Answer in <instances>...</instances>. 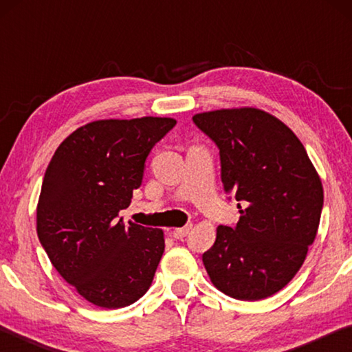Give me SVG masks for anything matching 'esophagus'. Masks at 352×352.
Returning <instances> with one entry per match:
<instances>
[{
    "instance_id": "esophagus-1",
    "label": "esophagus",
    "mask_w": 352,
    "mask_h": 352,
    "mask_svg": "<svg viewBox=\"0 0 352 352\" xmlns=\"http://www.w3.org/2000/svg\"><path fill=\"white\" fill-rule=\"evenodd\" d=\"M190 228H192V225H186V226H183V228L174 230L170 234H172V237H175V239H183V237H186L189 234Z\"/></svg>"
}]
</instances>
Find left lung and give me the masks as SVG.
Masks as SVG:
<instances>
[{
	"label": "left lung",
	"mask_w": 352,
	"mask_h": 352,
	"mask_svg": "<svg viewBox=\"0 0 352 352\" xmlns=\"http://www.w3.org/2000/svg\"><path fill=\"white\" fill-rule=\"evenodd\" d=\"M192 121L219 147L223 188L241 208L234 228L217 226L205 269L225 295L264 300L292 281L314 243L321 180L301 141L270 113L222 109Z\"/></svg>",
	"instance_id": "obj_1"
}]
</instances>
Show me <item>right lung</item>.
<instances>
[{
	"label": "right lung",
	"instance_id": "add662e5",
	"mask_svg": "<svg viewBox=\"0 0 352 352\" xmlns=\"http://www.w3.org/2000/svg\"><path fill=\"white\" fill-rule=\"evenodd\" d=\"M172 118L100 119L74 130L52 155L37 205L47 258L77 294L105 309L146 294L164 252L160 228L118 219L132 201L152 147Z\"/></svg>",
	"mask_w": 352,
	"mask_h": 352
}]
</instances>
